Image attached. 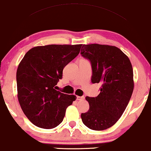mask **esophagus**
<instances>
[{
    "label": "esophagus",
    "instance_id": "1",
    "mask_svg": "<svg viewBox=\"0 0 151 151\" xmlns=\"http://www.w3.org/2000/svg\"><path fill=\"white\" fill-rule=\"evenodd\" d=\"M84 99V97L83 96H77V100H83Z\"/></svg>",
    "mask_w": 151,
    "mask_h": 151
}]
</instances>
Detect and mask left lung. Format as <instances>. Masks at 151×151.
<instances>
[{"label":"left lung","mask_w":151,"mask_h":151,"mask_svg":"<svg viewBox=\"0 0 151 151\" xmlns=\"http://www.w3.org/2000/svg\"><path fill=\"white\" fill-rule=\"evenodd\" d=\"M80 53L91 62V82L102 83L98 96L86 97L90 108L81 114L82 122L93 130H104L118 121L128 104L134 89L132 66L114 46L83 45Z\"/></svg>","instance_id":"8db88e82"}]
</instances>
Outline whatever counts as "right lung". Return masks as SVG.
Segmentation results:
<instances>
[{
  "label": "right lung",
  "mask_w": 151,
  "mask_h": 151,
  "mask_svg": "<svg viewBox=\"0 0 151 151\" xmlns=\"http://www.w3.org/2000/svg\"><path fill=\"white\" fill-rule=\"evenodd\" d=\"M81 45H50L30 49L17 71L18 100L29 121L52 129L62 123L66 109L77 98L56 91L63 68L78 56Z\"/></svg>",
  "instance_id": "1"
}]
</instances>
